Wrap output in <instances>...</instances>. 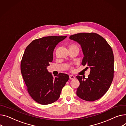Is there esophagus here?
Instances as JSON below:
<instances>
[{"instance_id":"obj_1","label":"esophagus","mask_w":126,"mask_h":126,"mask_svg":"<svg viewBox=\"0 0 126 126\" xmlns=\"http://www.w3.org/2000/svg\"><path fill=\"white\" fill-rule=\"evenodd\" d=\"M69 79H75V77L73 76V75H69Z\"/></svg>"}]
</instances>
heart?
<instances>
[{
  "label": "heart",
  "mask_w": 126,
  "mask_h": 126,
  "mask_svg": "<svg viewBox=\"0 0 126 126\" xmlns=\"http://www.w3.org/2000/svg\"><path fill=\"white\" fill-rule=\"evenodd\" d=\"M77 47V46L76 45H71L70 46V47Z\"/></svg>",
  "instance_id": "1"
}]
</instances>
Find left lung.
Here are the masks:
<instances>
[{
  "label": "left lung",
  "instance_id": "obj_1",
  "mask_svg": "<svg viewBox=\"0 0 126 126\" xmlns=\"http://www.w3.org/2000/svg\"><path fill=\"white\" fill-rule=\"evenodd\" d=\"M69 38L80 45L84 55L81 64L90 68L88 78L77 76L80 83L77 95L87 101H95L106 93L112 83V49L106 40L96 33H79L70 36Z\"/></svg>",
  "mask_w": 126,
  "mask_h": 126
}]
</instances>
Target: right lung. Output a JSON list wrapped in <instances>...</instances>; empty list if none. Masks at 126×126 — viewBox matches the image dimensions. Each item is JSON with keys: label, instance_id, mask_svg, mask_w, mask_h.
I'll return each mask as SVG.
<instances>
[{"label": "right lung", "instance_id": "1", "mask_svg": "<svg viewBox=\"0 0 126 126\" xmlns=\"http://www.w3.org/2000/svg\"><path fill=\"white\" fill-rule=\"evenodd\" d=\"M67 36H46L33 40L25 50L21 71L32 98L36 102L47 105L59 98L69 75L60 73L54 78L47 66L53 60V52L59 43Z\"/></svg>", "mask_w": 126, "mask_h": 126}]
</instances>
